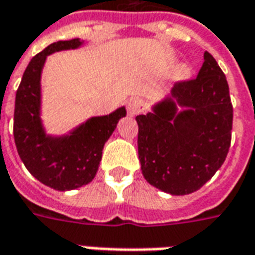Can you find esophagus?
Wrapping results in <instances>:
<instances>
[{
	"label": "esophagus",
	"instance_id": "1",
	"mask_svg": "<svg viewBox=\"0 0 255 255\" xmlns=\"http://www.w3.org/2000/svg\"><path fill=\"white\" fill-rule=\"evenodd\" d=\"M127 111L131 116H135V115L140 113V112L143 111V101L138 98V97L136 98H131L127 104Z\"/></svg>",
	"mask_w": 255,
	"mask_h": 255
}]
</instances>
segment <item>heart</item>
I'll use <instances>...</instances> for the list:
<instances>
[{"instance_id":"obj_1","label":"heart","mask_w":255,"mask_h":255,"mask_svg":"<svg viewBox=\"0 0 255 255\" xmlns=\"http://www.w3.org/2000/svg\"><path fill=\"white\" fill-rule=\"evenodd\" d=\"M176 73L179 78H186V76L188 75V69L186 67H179L177 68Z\"/></svg>"}]
</instances>
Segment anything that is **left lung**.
<instances>
[{
  "label": "left lung",
  "mask_w": 255,
  "mask_h": 255,
  "mask_svg": "<svg viewBox=\"0 0 255 255\" xmlns=\"http://www.w3.org/2000/svg\"><path fill=\"white\" fill-rule=\"evenodd\" d=\"M197 78L180 80L154 113L136 116L138 154L144 179L161 191H197L223 165L231 144L234 108L224 72L209 52Z\"/></svg>",
  "instance_id": "8db88e82"
}]
</instances>
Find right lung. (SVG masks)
I'll list each match as a JSON object with an SVG mask.
<instances>
[{
	"instance_id": "1",
	"label": "right lung",
	"mask_w": 255,
	"mask_h": 255,
	"mask_svg": "<svg viewBox=\"0 0 255 255\" xmlns=\"http://www.w3.org/2000/svg\"><path fill=\"white\" fill-rule=\"evenodd\" d=\"M79 39L58 41L32 57L16 91L13 136L20 158L32 176L45 186L67 191L82 187L94 179L104 144L126 116L120 108L109 116L93 117L69 136L50 138L39 120V80L46 56L80 46Z\"/></svg>"
}]
</instances>
